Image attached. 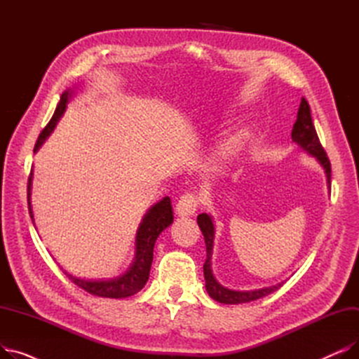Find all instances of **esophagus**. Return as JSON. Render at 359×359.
I'll list each match as a JSON object with an SVG mask.
<instances>
[{
	"mask_svg": "<svg viewBox=\"0 0 359 359\" xmlns=\"http://www.w3.org/2000/svg\"><path fill=\"white\" fill-rule=\"evenodd\" d=\"M199 196L194 192H186L184 195L180 196L177 205H176V212L182 217H187V215H194L195 211L198 210L199 206Z\"/></svg>",
	"mask_w": 359,
	"mask_h": 359,
	"instance_id": "1",
	"label": "esophagus"
}]
</instances>
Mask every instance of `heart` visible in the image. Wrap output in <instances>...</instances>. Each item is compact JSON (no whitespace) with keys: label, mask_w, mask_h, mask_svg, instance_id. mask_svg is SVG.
<instances>
[{"label":"heart","mask_w":359,"mask_h":359,"mask_svg":"<svg viewBox=\"0 0 359 359\" xmlns=\"http://www.w3.org/2000/svg\"><path fill=\"white\" fill-rule=\"evenodd\" d=\"M237 141H238V138H236V142H237Z\"/></svg>","instance_id":"obj_1"}]
</instances>
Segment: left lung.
I'll return each mask as SVG.
<instances>
[{
  "instance_id": "obj_1",
  "label": "left lung",
  "mask_w": 359,
  "mask_h": 359,
  "mask_svg": "<svg viewBox=\"0 0 359 359\" xmlns=\"http://www.w3.org/2000/svg\"><path fill=\"white\" fill-rule=\"evenodd\" d=\"M292 141L297 142L301 148H304L307 153H310L313 157L318 160V163L323 165L326 170L327 183L330 184L332 179V165L330 160L326 154L325 148L320 144V140L317 137L316 128L311 121L310 106L306 99H301V104L298 109L297 122L292 128ZM198 225L203 234L205 244H206V259L203 263V276H205V288L208 291L210 297L214 298L218 303L222 304H241V303H250V301H256L259 298L266 297L276 291L282 284H278L275 287L256 290V291H233L221 287L217 279L212 275L211 269V255H212V243H214V224L208 214L198 215Z\"/></svg>"
}]
</instances>
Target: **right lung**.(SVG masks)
Wrapping results in <instances>:
<instances>
[{"instance_id": "right-lung-1", "label": "right lung", "mask_w": 359, "mask_h": 359, "mask_svg": "<svg viewBox=\"0 0 359 359\" xmlns=\"http://www.w3.org/2000/svg\"><path fill=\"white\" fill-rule=\"evenodd\" d=\"M68 96H69L68 91L64 93L61 96V100L55 109L52 119L42 129L39 137H37L33 151H36L43 144L46 137L55 128L56 122H58V119L61 118V115L65 110L67 102H68ZM30 186H32V172H30L29 180H27V203H29V214L33 221V211L30 206ZM172 222H173L172 201H170L168 196H165L163 201L156 203L153 208L148 211L142 224L140 225L138 233H137V240H135V246H137L135 262H134V265L130 266V269L121 278L111 279V280H84V279L74 278V276L68 275L67 272L65 273L71 279V282H74V284L79 288L84 290L86 292L91 294V295L106 297V298H125V297L134 295L144 288V285L148 280L151 263H153V250H154V244H156L157 237Z\"/></svg>"}]
</instances>
